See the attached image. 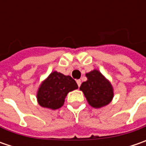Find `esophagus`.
<instances>
[{
	"label": "esophagus",
	"instance_id": "obj_1",
	"mask_svg": "<svg viewBox=\"0 0 146 146\" xmlns=\"http://www.w3.org/2000/svg\"><path fill=\"white\" fill-rule=\"evenodd\" d=\"M76 83H77L78 86L80 87V84H81V80H76Z\"/></svg>",
	"mask_w": 146,
	"mask_h": 146
}]
</instances>
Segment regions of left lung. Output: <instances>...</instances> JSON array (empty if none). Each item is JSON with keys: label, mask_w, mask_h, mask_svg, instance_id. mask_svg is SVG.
<instances>
[{"label": "left lung", "mask_w": 146, "mask_h": 146, "mask_svg": "<svg viewBox=\"0 0 146 146\" xmlns=\"http://www.w3.org/2000/svg\"><path fill=\"white\" fill-rule=\"evenodd\" d=\"M87 80L80 87L88 103L94 108H101L111 102L114 98V88L110 82L98 70L86 73Z\"/></svg>", "instance_id": "obj_1"}]
</instances>
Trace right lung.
Segmentation results:
<instances>
[{
    "label": "right lung",
    "instance_id": "obj_1",
    "mask_svg": "<svg viewBox=\"0 0 146 146\" xmlns=\"http://www.w3.org/2000/svg\"><path fill=\"white\" fill-rule=\"evenodd\" d=\"M77 88L76 82L70 76L53 71L38 88L37 102L44 108L59 109L63 106L67 93Z\"/></svg>",
    "mask_w": 146,
    "mask_h": 146
}]
</instances>
